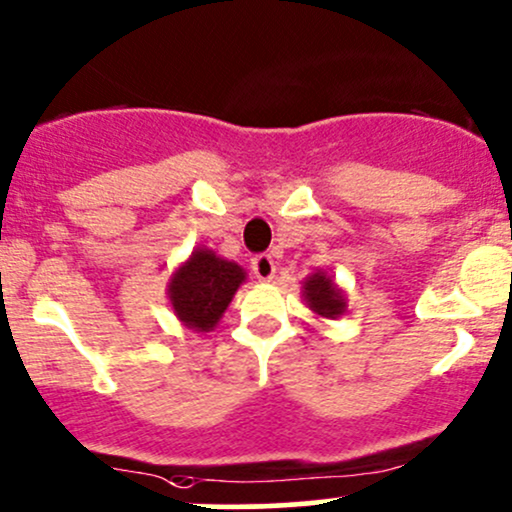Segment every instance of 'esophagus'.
<instances>
[{"instance_id": "1", "label": "esophagus", "mask_w": 512, "mask_h": 512, "mask_svg": "<svg viewBox=\"0 0 512 512\" xmlns=\"http://www.w3.org/2000/svg\"><path fill=\"white\" fill-rule=\"evenodd\" d=\"M252 272H255V277L260 279V282H272L277 265H274V260L269 255H257L252 257Z\"/></svg>"}]
</instances>
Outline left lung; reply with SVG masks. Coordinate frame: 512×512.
Returning a JSON list of instances; mask_svg holds the SVG:
<instances>
[{
  "instance_id": "left-lung-1",
  "label": "left lung",
  "mask_w": 512,
  "mask_h": 512,
  "mask_svg": "<svg viewBox=\"0 0 512 512\" xmlns=\"http://www.w3.org/2000/svg\"><path fill=\"white\" fill-rule=\"evenodd\" d=\"M301 294L306 306L311 308L318 318L335 320L347 313V294L328 272H323V269H318L311 277L303 279Z\"/></svg>"
}]
</instances>
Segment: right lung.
Wrapping results in <instances>:
<instances>
[{
    "instance_id": "right-lung-1",
    "label": "right lung",
    "mask_w": 512,
    "mask_h": 512,
    "mask_svg": "<svg viewBox=\"0 0 512 512\" xmlns=\"http://www.w3.org/2000/svg\"><path fill=\"white\" fill-rule=\"evenodd\" d=\"M247 272L209 247H194L192 255L172 272L167 299L174 316L194 333H211L226 313Z\"/></svg>"
}]
</instances>
